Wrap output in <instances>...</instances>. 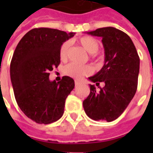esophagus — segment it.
<instances>
[{
	"label": "esophagus",
	"instance_id": "obj_1",
	"mask_svg": "<svg viewBox=\"0 0 153 153\" xmlns=\"http://www.w3.org/2000/svg\"><path fill=\"white\" fill-rule=\"evenodd\" d=\"M74 84H75V86H79L80 84H81V82L75 80V81H74Z\"/></svg>",
	"mask_w": 153,
	"mask_h": 153
}]
</instances>
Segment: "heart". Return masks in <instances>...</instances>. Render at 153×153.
I'll return each mask as SVG.
<instances>
[{"mask_svg": "<svg viewBox=\"0 0 153 153\" xmlns=\"http://www.w3.org/2000/svg\"><path fill=\"white\" fill-rule=\"evenodd\" d=\"M78 42L87 52L91 53V54H94L97 52L101 47L99 40H98L94 37L90 36L80 37L78 39ZM69 48L70 43L68 41L64 42L60 47L59 54L60 59L62 60L67 59V56H68ZM93 56L96 57L95 54ZM62 71L65 75L72 77L74 79H80L83 76L91 74L93 71V69L90 65H78L75 63H69L63 67Z\"/></svg>", "mask_w": 153, "mask_h": 153, "instance_id": "obj_1", "label": "heart"}]
</instances>
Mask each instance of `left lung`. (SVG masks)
<instances>
[{"label":"left lung","instance_id":"left-lung-1","mask_svg":"<svg viewBox=\"0 0 153 153\" xmlns=\"http://www.w3.org/2000/svg\"><path fill=\"white\" fill-rule=\"evenodd\" d=\"M102 37L105 49V63L102 69L89 79L91 93L83 101L86 115L94 121H112L127 108L137 89L140 58L132 39L121 30L113 27L98 28L87 32Z\"/></svg>","mask_w":153,"mask_h":153}]
</instances>
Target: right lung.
<instances>
[{
    "label": "right lung",
    "instance_id": "right-lung-1",
    "mask_svg": "<svg viewBox=\"0 0 153 153\" xmlns=\"http://www.w3.org/2000/svg\"><path fill=\"white\" fill-rule=\"evenodd\" d=\"M74 34L48 27L33 28L23 36L13 53L10 77L16 101L36 123H52L63 114L74 79L63 76L58 82H51L49 71L59 65L62 43Z\"/></svg>",
    "mask_w": 153,
    "mask_h": 153
}]
</instances>
